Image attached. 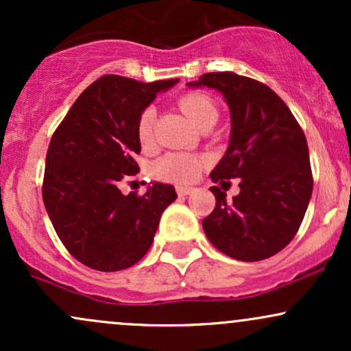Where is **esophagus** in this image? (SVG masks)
Segmentation results:
<instances>
[{
    "instance_id": "34e87169",
    "label": "esophagus",
    "mask_w": 351,
    "mask_h": 351,
    "mask_svg": "<svg viewBox=\"0 0 351 351\" xmlns=\"http://www.w3.org/2000/svg\"><path fill=\"white\" fill-rule=\"evenodd\" d=\"M176 193H178L180 196H188L189 193H193V188L191 186H176Z\"/></svg>"
}]
</instances>
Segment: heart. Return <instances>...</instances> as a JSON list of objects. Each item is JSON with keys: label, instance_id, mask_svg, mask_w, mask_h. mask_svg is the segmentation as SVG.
Returning <instances> with one entry per match:
<instances>
[{"label": "heart", "instance_id": "1", "mask_svg": "<svg viewBox=\"0 0 351 351\" xmlns=\"http://www.w3.org/2000/svg\"><path fill=\"white\" fill-rule=\"evenodd\" d=\"M178 106L181 110L186 114L191 122L196 127H201L206 120L216 117L217 119V108L208 95L199 94V92H189V94L181 95L178 99ZM156 110L155 107L148 106L138 115V122H136V134H138L140 142L143 145L150 143L153 138V123H155ZM204 160L198 155H191V153L183 152H173L163 155L153 165V173L156 178L165 181H175V183H188L198 178L201 168H203Z\"/></svg>", "mask_w": 351, "mask_h": 351}]
</instances>
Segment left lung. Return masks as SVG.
Masks as SVG:
<instances>
[{"instance_id": "left-lung-1", "label": "left lung", "mask_w": 351, "mask_h": 351, "mask_svg": "<svg viewBox=\"0 0 351 351\" xmlns=\"http://www.w3.org/2000/svg\"><path fill=\"white\" fill-rule=\"evenodd\" d=\"M189 87L216 88L231 112V138L211 171L215 183L241 178L239 195L211 186L216 206L203 229L216 249L244 263L267 259L299 231L312 196L308 147L291 108L271 87L234 72H209Z\"/></svg>"}]
</instances>
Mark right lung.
<instances>
[{"mask_svg":"<svg viewBox=\"0 0 351 351\" xmlns=\"http://www.w3.org/2000/svg\"><path fill=\"white\" fill-rule=\"evenodd\" d=\"M178 79L138 82L104 75L90 84L52 135L43 199L64 247L102 272L128 269L148 252L160 217L176 199L171 184L143 196L123 195L120 181L138 173V115Z\"/></svg>","mask_w":351,"mask_h":351,"instance_id":"1","label":"right lung"}]
</instances>
